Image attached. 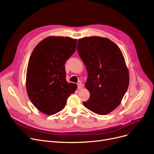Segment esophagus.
Masks as SVG:
<instances>
[{
	"label": "esophagus",
	"instance_id": "obj_1",
	"mask_svg": "<svg viewBox=\"0 0 154 154\" xmlns=\"http://www.w3.org/2000/svg\"><path fill=\"white\" fill-rule=\"evenodd\" d=\"M77 86H78V89H80L82 88V85H81V83H78Z\"/></svg>",
	"mask_w": 154,
	"mask_h": 154
}]
</instances>
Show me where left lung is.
I'll return each mask as SVG.
<instances>
[{
	"label": "left lung",
	"mask_w": 154,
	"mask_h": 154,
	"mask_svg": "<svg viewBox=\"0 0 154 154\" xmlns=\"http://www.w3.org/2000/svg\"><path fill=\"white\" fill-rule=\"evenodd\" d=\"M77 50L88 71L85 87L90 96L84 106L99 115L110 113L121 104L129 84L120 48L109 39L94 36L79 39Z\"/></svg>",
	"instance_id": "obj_1"
}]
</instances>
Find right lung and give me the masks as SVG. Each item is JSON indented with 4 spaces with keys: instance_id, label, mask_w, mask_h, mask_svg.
<instances>
[{
    "instance_id": "add662e5",
    "label": "right lung",
    "mask_w": 154,
    "mask_h": 154,
    "mask_svg": "<svg viewBox=\"0 0 154 154\" xmlns=\"http://www.w3.org/2000/svg\"><path fill=\"white\" fill-rule=\"evenodd\" d=\"M77 40L48 37L33 50L26 75V87L33 104L43 113L55 114L65 107L77 85L66 80L65 63L76 48Z\"/></svg>"
}]
</instances>
